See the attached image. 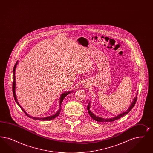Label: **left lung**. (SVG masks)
Here are the masks:
<instances>
[{
	"mask_svg": "<svg viewBox=\"0 0 153 153\" xmlns=\"http://www.w3.org/2000/svg\"><path fill=\"white\" fill-rule=\"evenodd\" d=\"M137 93H138V92H137V93H136V97H135L133 101L132 102V103H131V104L130 107L128 108V109H127V111H124V112L120 113V114H118V116L114 117H113V118H101V117H99L95 116V115L93 113L91 112V111H90V104H91L90 102L88 103V107H87L88 114H90V117L93 118L94 120H96V121H97V122H113V121L117 120L120 119L122 117H123V116H125L126 114H128V113L130 112V111L134 108V105H135V104H136V100H137Z\"/></svg>",
	"mask_w": 153,
	"mask_h": 153,
	"instance_id": "obj_1",
	"label": "left lung"
}]
</instances>
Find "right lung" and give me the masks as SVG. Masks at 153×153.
<instances>
[{"label": "right lung", "mask_w": 153, "mask_h": 153, "mask_svg": "<svg viewBox=\"0 0 153 153\" xmlns=\"http://www.w3.org/2000/svg\"><path fill=\"white\" fill-rule=\"evenodd\" d=\"M19 63V61H17L16 64L14 65V68H13V97H14V100L16 102V103L18 104L19 107H20V108L23 111V112L26 114V115H27L28 117H30V118H32L33 120H53L56 117H58V116L60 114V111H61V106H62V102L63 101V99H65V97L66 96H67L69 94L72 93V91H67V92H65V93H62L60 95V99H59V110L58 111H56V113H55L54 114L52 115L51 116H49V117H43V118H36V117H33L31 116H29V114H28L26 112V111H24L23 108H22V107L20 105V104H19V102L17 101V97H16V76H15V72H16V67Z\"/></svg>", "instance_id": "add662e5"}]
</instances>
